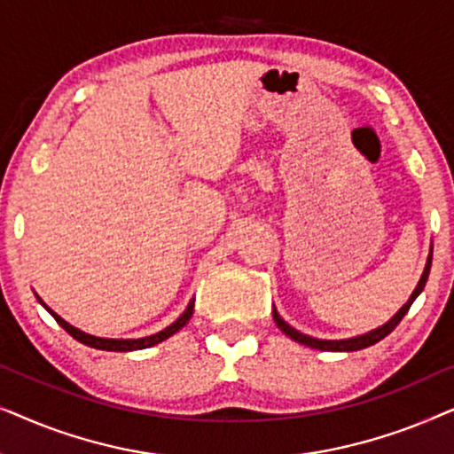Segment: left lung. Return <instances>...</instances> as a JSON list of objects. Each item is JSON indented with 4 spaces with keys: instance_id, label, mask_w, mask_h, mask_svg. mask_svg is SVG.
<instances>
[{
    "instance_id": "obj_1",
    "label": "left lung",
    "mask_w": 454,
    "mask_h": 454,
    "mask_svg": "<svg viewBox=\"0 0 454 454\" xmlns=\"http://www.w3.org/2000/svg\"><path fill=\"white\" fill-rule=\"evenodd\" d=\"M430 266H432V254L430 258H427V264H426V270L424 275H421L418 287H415L413 295L409 297V301L403 306L399 312H396L393 318H390L387 325H382L380 328H376V331H372L368 334H362V337H356V339H345V340H322V339H312L308 337V334H301L297 333L295 328H291L287 322H285L281 316L277 314V309H272V318H275L277 326L281 328V331L287 334V337H291L294 340H297V343L306 345V347H312V349H320V351H359V349H365V347L374 345L378 343V340H382L387 334H390L396 328V325L403 320V316H405L409 312V308H411V303L415 297H418L421 294V289L426 287V281H427V275H430Z\"/></svg>"
}]
</instances>
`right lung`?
Here are the masks:
<instances>
[{
	"mask_svg": "<svg viewBox=\"0 0 454 454\" xmlns=\"http://www.w3.org/2000/svg\"><path fill=\"white\" fill-rule=\"evenodd\" d=\"M43 306H45V303H43ZM47 312L53 316L55 322H58V325L64 328L67 334H72V337L76 339V340H80V343H84V345H89V347H95V349H101V351H136V349H146V347H153V345L160 343V340L169 339L171 334H176L179 331V328H184L185 325H188V320L192 318V314H194V300L190 301L188 309H185V312L179 316V318L173 322L171 326H167L165 331H160L157 334H151V337H145V339H101V337H92V334H86L82 331H78V328H74L72 325H67L64 318H59V316L55 314V312H51V309H49V308H47Z\"/></svg>",
	"mask_w": 454,
	"mask_h": 454,
	"instance_id": "right-lung-1",
	"label": "right lung"
}]
</instances>
